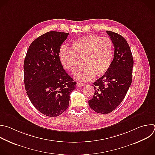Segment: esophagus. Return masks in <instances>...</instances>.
Wrapping results in <instances>:
<instances>
[{
    "mask_svg": "<svg viewBox=\"0 0 155 155\" xmlns=\"http://www.w3.org/2000/svg\"><path fill=\"white\" fill-rule=\"evenodd\" d=\"M85 86V84L84 83H79L78 82L77 83V87H81V86Z\"/></svg>",
    "mask_w": 155,
    "mask_h": 155,
    "instance_id": "1",
    "label": "esophagus"
}]
</instances>
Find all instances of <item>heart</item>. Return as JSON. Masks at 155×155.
<instances>
[{
	"mask_svg": "<svg viewBox=\"0 0 155 155\" xmlns=\"http://www.w3.org/2000/svg\"><path fill=\"white\" fill-rule=\"evenodd\" d=\"M114 55L112 40L107 37L88 35L74 40L71 47L62 46L59 50V58L63 68L73 72L82 60L83 65L74 73L78 81H87L94 76H101L110 69Z\"/></svg>",
	"mask_w": 155,
	"mask_h": 155,
	"instance_id": "obj_1",
	"label": "heart"
}]
</instances>
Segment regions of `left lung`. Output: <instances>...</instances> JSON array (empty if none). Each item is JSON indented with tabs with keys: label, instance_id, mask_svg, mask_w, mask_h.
<instances>
[{
	"label": "left lung",
	"instance_id": "left-lung-1",
	"mask_svg": "<svg viewBox=\"0 0 155 155\" xmlns=\"http://www.w3.org/2000/svg\"><path fill=\"white\" fill-rule=\"evenodd\" d=\"M114 47V58L108 71L94 83L95 92L89 106L102 114L114 111L123 101L132 82L133 59L126 39L107 31Z\"/></svg>",
	"mask_w": 155,
	"mask_h": 155
}]
</instances>
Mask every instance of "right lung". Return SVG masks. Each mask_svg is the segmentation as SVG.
I'll list each match as a JSON object with an SVG mask.
<instances>
[{
	"label": "right lung",
	"instance_id": "1",
	"mask_svg": "<svg viewBox=\"0 0 155 155\" xmlns=\"http://www.w3.org/2000/svg\"><path fill=\"white\" fill-rule=\"evenodd\" d=\"M68 35L54 31L43 34L31 42L24 60L27 94L33 106L48 117H57L68 109L70 94L76 86L58 55Z\"/></svg>",
	"mask_w": 155,
	"mask_h": 155
}]
</instances>
